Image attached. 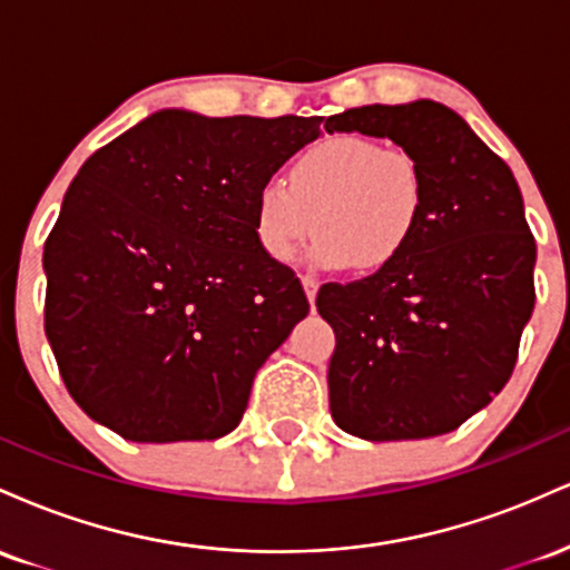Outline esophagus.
<instances>
[{
    "label": "esophagus",
    "mask_w": 570,
    "mask_h": 570,
    "mask_svg": "<svg viewBox=\"0 0 570 570\" xmlns=\"http://www.w3.org/2000/svg\"><path fill=\"white\" fill-rule=\"evenodd\" d=\"M303 286H305V294L307 299H311V307H316V294H318V281L313 276H303Z\"/></svg>",
    "instance_id": "esophagus-1"
}]
</instances>
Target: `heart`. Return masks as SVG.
I'll return each instance as SVG.
<instances>
[{"label": "heart", "mask_w": 570, "mask_h": 570, "mask_svg": "<svg viewBox=\"0 0 570 570\" xmlns=\"http://www.w3.org/2000/svg\"><path fill=\"white\" fill-rule=\"evenodd\" d=\"M426 206V171L404 147L340 134L307 147L289 185L267 179L254 195V235L276 263H289L316 230L324 267L381 271L407 248Z\"/></svg>", "instance_id": "1"}]
</instances>
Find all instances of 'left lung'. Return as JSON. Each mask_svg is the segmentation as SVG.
<instances>
[{
    "instance_id": "1",
    "label": "left lung",
    "mask_w": 570,
    "mask_h": 570,
    "mask_svg": "<svg viewBox=\"0 0 570 570\" xmlns=\"http://www.w3.org/2000/svg\"><path fill=\"white\" fill-rule=\"evenodd\" d=\"M324 128L389 136L426 171L407 248L367 278L318 289V313L335 330L332 417L370 442L448 434L512 377L533 313L535 240L520 187L436 101L345 109Z\"/></svg>"
}]
</instances>
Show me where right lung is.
I'll return each instance as SVG.
<instances>
[{
	"label": "right lung",
	"instance_id": "obj_1",
	"mask_svg": "<svg viewBox=\"0 0 570 570\" xmlns=\"http://www.w3.org/2000/svg\"><path fill=\"white\" fill-rule=\"evenodd\" d=\"M324 117L163 109L96 149L45 240V335L63 385L130 442L217 440L307 316L254 235L263 181Z\"/></svg>",
	"mask_w": 570,
	"mask_h": 570
}]
</instances>
